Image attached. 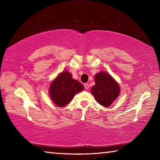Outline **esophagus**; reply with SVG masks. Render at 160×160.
Returning <instances> with one entry per match:
<instances>
[{"mask_svg":"<svg viewBox=\"0 0 160 160\" xmlns=\"http://www.w3.org/2000/svg\"><path fill=\"white\" fill-rule=\"evenodd\" d=\"M84 86H85V90H88L89 88H90V86H89V84L88 83H85V85H84Z\"/></svg>","mask_w":160,"mask_h":160,"instance_id":"34e87169","label":"esophagus"}]
</instances>
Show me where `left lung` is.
Wrapping results in <instances>:
<instances>
[{
	"mask_svg": "<svg viewBox=\"0 0 160 160\" xmlns=\"http://www.w3.org/2000/svg\"><path fill=\"white\" fill-rule=\"evenodd\" d=\"M95 85L91 88V92L97 102L103 107H109L117 99L121 92V88L110 74L104 71L94 75Z\"/></svg>",
	"mask_w": 160,
	"mask_h": 160,
	"instance_id": "1",
	"label": "left lung"
}]
</instances>
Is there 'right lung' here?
Here are the masks:
<instances>
[{
  "label": "right lung",
  "instance_id": "obj_1",
  "mask_svg": "<svg viewBox=\"0 0 160 160\" xmlns=\"http://www.w3.org/2000/svg\"><path fill=\"white\" fill-rule=\"evenodd\" d=\"M83 90L82 84L74 80L69 71L64 70L51 81L48 92L54 104L58 107H63Z\"/></svg>",
  "mask_w": 160,
  "mask_h": 160
}]
</instances>
